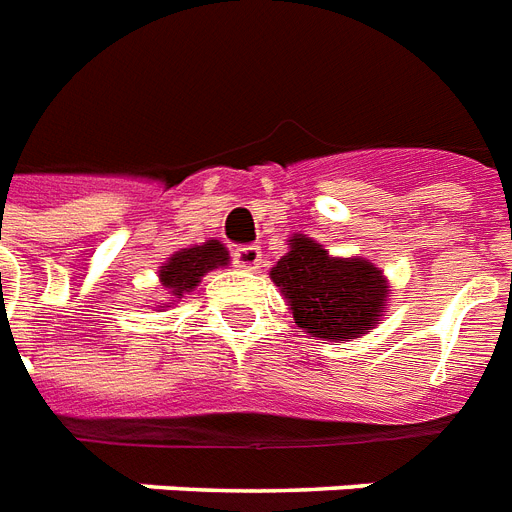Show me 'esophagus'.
I'll list each match as a JSON object with an SVG mask.
<instances>
[{
  "mask_svg": "<svg viewBox=\"0 0 512 512\" xmlns=\"http://www.w3.org/2000/svg\"><path fill=\"white\" fill-rule=\"evenodd\" d=\"M232 264L240 269H259L261 264V248L259 245H240V248H235L232 251Z\"/></svg>",
  "mask_w": 512,
  "mask_h": 512,
  "instance_id": "esophagus-1",
  "label": "esophagus"
}]
</instances>
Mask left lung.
<instances>
[{"mask_svg":"<svg viewBox=\"0 0 512 512\" xmlns=\"http://www.w3.org/2000/svg\"><path fill=\"white\" fill-rule=\"evenodd\" d=\"M272 280L288 298L296 325L314 338H357L386 309V280L370 261L333 259L304 235L290 240Z\"/></svg>","mask_w":512,"mask_h":512,"instance_id":"left-lung-1","label":"left lung"}]
</instances>
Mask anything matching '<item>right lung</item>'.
<instances>
[{
  "label": "right lung",
  "instance_id": "add662e5",
  "mask_svg": "<svg viewBox=\"0 0 512 512\" xmlns=\"http://www.w3.org/2000/svg\"><path fill=\"white\" fill-rule=\"evenodd\" d=\"M227 251L224 245L216 240H208L206 245H195V248H185V251L174 253L169 264L161 269L163 288H169L171 296H182L187 290H192L200 282V277L211 272L216 267L227 264Z\"/></svg>",
  "mask_w": 512,
  "mask_h": 512
}]
</instances>
